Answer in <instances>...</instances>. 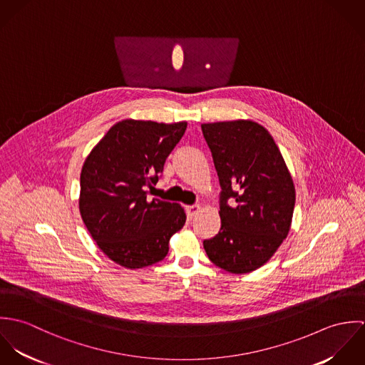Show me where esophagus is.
I'll return each instance as SVG.
<instances>
[{
  "instance_id": "obj_1",
  "label": "esophagus",
  "mask_w": 365,
  "mask_h": 365,
  "mask_svg": "<svg viewBox=\"0 0 365 365\" xmlns=\"http://www.w3.org/2000/svg\"><path fill=\"white\" fill-rule=\"evenodd\" d=\"M201 210V207L200 205H191V207H187V212H188V215L192 217V216H195L198 212Z\"/></svg>"
}]
</instances>
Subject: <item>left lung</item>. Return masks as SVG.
<instances>
[{"label":"left lung","instance_id":"8db88e82","mask_svg":"<svg viewBox=\"0 0 365 365\" xmlns=\"http://www.w3.org/2000/svg\"><path fill=\"white\" fill-rule=\"evenodd\" d=\"M219 177V233L204 240L209 260L233 274L252 272L288 236L295 187L265 128L253 120L201 125ZM233 199V206L227 201Z\"/></svg>","mask_w":365,"mask_h":365}]
</instances>
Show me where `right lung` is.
I'll return each mask as SVG.
<instances>
[{"label":"right lung","instance_id":"right-lung-1","mask_svg":"<svg viewBox=\"0 0 365 365\" xmlns=\"http://www.w3.org/2000/svg\"><path fill=\"white\" fill-rule=\"evenodd\" d=\"M187 122L125 119L115 123L86 158L78 207L98 247L125 268L163 260L170 237L185 223L178 204L153 198L165 158L182 138Z\"/></svg>","mask_w":365,"mask_h":365}]
</instances>
